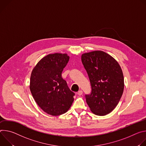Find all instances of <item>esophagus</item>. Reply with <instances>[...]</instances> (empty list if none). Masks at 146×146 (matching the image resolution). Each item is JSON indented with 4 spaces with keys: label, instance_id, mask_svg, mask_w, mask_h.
Segmentation results:
<instances>
[{
    "label": "esophagus",
    "instance_id": "34e87169",
    "mask_svg": "<svg viewBox=\"0 0 146 146\" xmlns=\"http://www.w3.org/2000/svg\"><path fill=\"white\" fill-rule=\"evenodd\" d=\"M82 94H83V92H82V90H79V91H78V94L79 96H81Z\"/></svg>",
    "mask_w": 146,
    "mask_h": 146
}]
</instances>
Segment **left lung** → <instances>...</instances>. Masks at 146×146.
Here are the masks:
<instances>
[{
  "label": "left lung",
  "mask_w": 146,
  "mask_h": 146,
  "mask_svg": "<svg viewBox=\"0 0 146 146\" xmlns=\"http://www.w3.org/2000/svg\"><path fill=\"white\" fill-rule=\"evenodd\" d=\"M81 60L92 86L91 94L85 95L86 103L93 114L106 115L116 107L122 97V69L114 58L101 50L84 53Z\"/></svg>",
  "instance_id": "obj_1"
}]
</instances>
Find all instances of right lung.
<instances>
[{"label": "right lung", "mask_w": 146, "mask_h": 146, "mask_svg": "<svg viewBox=\"0 0 146 146\" xmlns=\"http://www.w3.org/2000/svg\"><path fill=\"white\" fill-rule=\"evenodd\" d=\"M69 59L66 53L49 54L37 63L31 72L32 95L40 108L53 116L67 112L74 102L75 93L61 76Z\"/></svg>", "instance_id": "obj_1"}]
</instances>
